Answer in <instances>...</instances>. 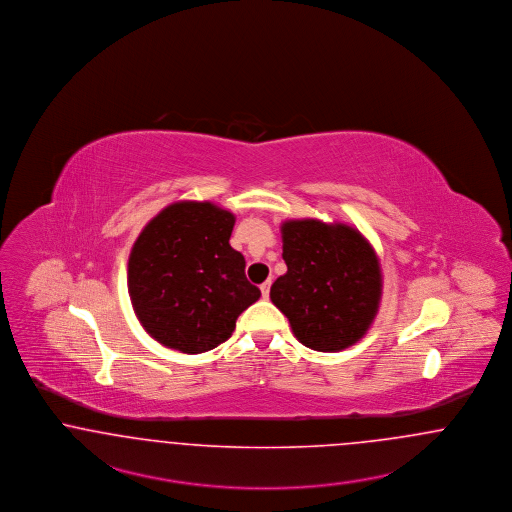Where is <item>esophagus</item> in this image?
Here are the masks:
<instances>
[{
    "instance_id": "1",
    "label": "esophagus",
    "mask_w": 512,
    "mask_h": 512,
    "mask_svg": "<svg viewBox=\"0 0 512 512\" xmlns=\"http://www.w3.org/2000/svg\"><path fill=\"white\" fill-rule=\"evenodd\" d=\"M269 289H271V281H266V283L260 285V290H262V296H264V298L269 296Z\"/></svg>"
}]
</instances>
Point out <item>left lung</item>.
I'll return each mask as SVG.
<instances>
[{"mask_svg":"<svg viewBox=\"0 0 512 512\" xmlns=\"http://www.w3.org/2000/svg\"><path fill=\"white\" fill-rule=\"evenodd\" d=\"M287 273L269 290L292 333L317 352L356 344L377 317L382 273L377 252L346 223L289 220L281 225Z\"/></svg>","mask_w":512,"mask_h":512,"instance_id":"obj_1","label":"left lung"}]
</instances>
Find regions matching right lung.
I'll list each match as a JSON object with an SVG mask.
<instances>
[{
	"label": "right lung",
	"instance_id": "add662e5",
	"mask_svg": "<svg viewBox=\"0 0 512 512\" xmlns=\"http://www.w3.org/2000/svg\"><path fill=\"white\" fill-rule=\"evenodd\" d=\"M235 216L212 202L166 206L139 233L128 292L143 329L166 348L202 354L225 342L260 298L245 256L229 245Z\"/></svg>",
	"mask_w": 512,
	"mask_h": 512
}]
</instances>
